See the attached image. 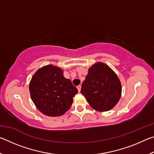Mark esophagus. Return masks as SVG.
Returning <instances> with one entry per match:
<instances>
[{
	"instance_id": "1",
	"label": "esophagus",
	"mask_w": 154,
	"mask_h": 154,
	"mask_svg": "<svg viewBox=\"0 0 154 154\" xmlns=\"http://www.w3.org/2000/svg\"><path fill=\"white\" fill-rule=\"evenodd\" d=\"M81 89H82V86H81V85H79V86H77L78 92H81Z\"/></svg>"
}]
</instances>
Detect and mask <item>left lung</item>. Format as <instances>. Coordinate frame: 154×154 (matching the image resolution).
I'll use <instances>...</instances> for the list:
<instances>
[{"mask_svg": "<svg viewBox=\"0 0 154 154\" xmlns=\"http://www.w3.org/2000/svg\"><path fill=\"white\" fill-rule=\"evenodd\" d=\"M81 93L94 110L107 111L120 99L122 84L118 75L108 65L98 62L88 69Z\"/></svg>", "mask_w": 154, "mask_h": 154, "instance_id": "left-lung-1", "label": "left lung"}]
</instances>
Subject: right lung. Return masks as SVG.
<instances>
[{"mask_svg": "<svg viewBox=\"0 0 154 154\" xmlns=\"http://www.w3.org/2000/svg\"><path fill=\"white\" fill-rule=\"evenodd\" d=\"M63 70L53 64L40 68L29 83L30 97L41 113L49 117L64 115L72 104L77 89L64 77Z\"/></svg>", "mask_w": 154, "mask_h": 154, "instance_id": "add662e5", "label": "right lung"}]
</instances>
